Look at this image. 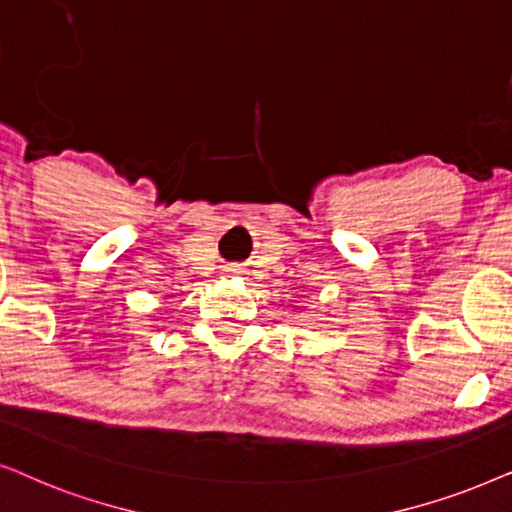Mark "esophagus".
<instances>
[{"instance_id": "34e87169", "label": "esophagus", "mask_w": 512, "mask_h": 512, "mask_svg": "<svg viewBox=\"0 0 512 512\" xmlns=\"http://www.w3.org/2000/svg\"><path fill=\"white\" fill-rule=\"evenodd\" d=\"M229 271H236V269H229Z\"/></svg>"}]
</instances>
